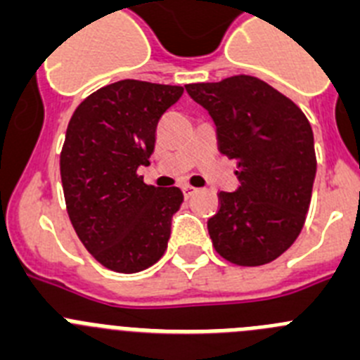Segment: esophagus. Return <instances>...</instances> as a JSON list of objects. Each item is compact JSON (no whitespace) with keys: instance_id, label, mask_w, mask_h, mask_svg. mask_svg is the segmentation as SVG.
<instances>
[{"instance_id":"34e87169","label":"esophagus","mask_w":360,"mask_h":360,"mask_svg":"<svg viewBox=\"0 0 360 360\" xmlns=\"http://www.w3.org/2000/svg\"><path fill=\"white\" fill-rule=\"evenodd\" d=\"M197 192V188H193V186H190V184H186V186H183V193H184V197H192L193 193Z\"/></svg>"}]
</instances>
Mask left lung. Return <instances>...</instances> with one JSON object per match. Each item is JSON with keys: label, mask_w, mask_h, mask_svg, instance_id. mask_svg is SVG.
<instances>
[{"label": "left lung", "mask_w": 360, "mask_h": 360, "mask_svg": "<svg viewBox=\"0 0 360 360\" xmlns=\"http://www.w3.org/2000/svg\"><path fill=\"white\" fill-rule=\"evenodd\" d=\"M217 127L219 150L238 161L235 192H220L208 220L213 248L236 265L276 260L305 224L316 179L314 132L290 98L264 80L236 75L188 84Z\"/></svg>", "instance_id": "1"}]
</instances>
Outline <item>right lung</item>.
<instances>
[{
  "label": "right lung",
  "mask_w": 360,
  "mask_h": 360,
  "mask_svg": "<svg viewBox=\"0 0 360 360\" xmlns=\"http://www.w3.org/2000/svg\"><path fill=\"white\" fill-rule=\"evenodd\" d=\"M181 86L120 80L100 87L75 109L60 152L68 215L80 242L103 267L140 273L167 251L177 186L143 183L156 127L183 95Z\"/></svg>",
  "instance_id": "right-lung-1"
}]
</instances>
